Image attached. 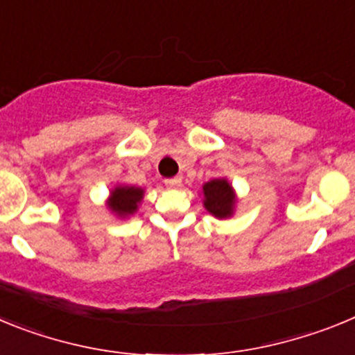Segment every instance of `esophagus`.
<instances>
[{
  "mask_svg": "<svg viewBox=\"0 0 355 355\" xmlns=\"http://www.w3.org/2000/svg\"><path fill=\"white\" fill-rule=\"evenodd\" d=\"M181 184V178H171V180H165V187L168 188H178Z\"/></svg>",
  "mask_w": 355,
  "mask_h": 355,
  "instance_id": "obj_1",
  "label": "esophagus"
}]
</instances>
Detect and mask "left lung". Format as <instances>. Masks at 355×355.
I'll use <instances>...</instances> for the list:
<instances>
[{
  "label": "left lung",
  "instance_id": "left-lung-1",
  "mask_svg": "<svg viewBox=\"0 0 355 355\" xmlns=\"http://www.w3.org/2000/svg\"><path fill=\"white\" fill-rule=\"evenodd\" d=\"M202 205L206 211L218 220H225L234 215L238 205V196L234 192L233 184L225 178H216L202 184Z\"/></svg>",
  "mask_w": 355,
  "mask_h": 355
}]
</instances>
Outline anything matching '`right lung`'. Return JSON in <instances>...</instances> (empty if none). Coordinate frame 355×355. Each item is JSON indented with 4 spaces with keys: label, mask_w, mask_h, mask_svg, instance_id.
Returning <instances> with one entry per match:
<instances>
[{
    "label": "right lung",
    "mask_w": 355,
    "mask_h": 355,
    "mask_svg": "<svg viewBox=\"0 0 355 355\" xmlns=\"http://www.w3.org/2000/svg\"><path fill=\"white\" fill-rule=\"evenodd\" d=\"M142 187H135V184H115L110 190L108 200H106V208L114 213L117 218H130L131 215L139 211V206L144 200Z\"/></svg>",
    "instance_id": "obj_1"
}]
</instances>
